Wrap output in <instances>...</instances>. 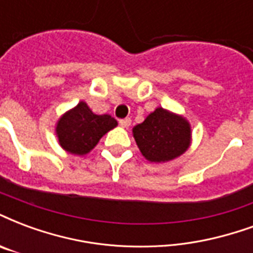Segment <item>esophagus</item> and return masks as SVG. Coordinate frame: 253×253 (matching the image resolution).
Returning a JSON list of instances; mask_svg holds the SVG:
<instances>
[{
  "instance_id": "1",
  "label": "esophagus",
  "mask_w": 253,
  "mask_h": 253,
  "mask_svg": "<svg viewBox=\"0 0 253 253\" xmlns=\"http://www.w3.org/2000/svg\"><path fill=\"white\" fill-rule=\"evenodd\" d=\"M119 125H121L122 127L127 128V127L131 125V119H130V118H125V119H121V121H119Z\"/></svg>"
}]
</instances>
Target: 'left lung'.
Wrapping results in <instances>:
<instances>
[{
	"label": "left lung",
	"instance_id": "obj_1",
	"mask_svg": "<svg viewBox=\"0 0 253 253\" xmlns=\"http://www.w3.org/2000/svg\"><path fill=\"white\" fill-rule=\"evenodd\" d=\"M139 150L151 162H168L184 154L190 145L186 119L164 108H157L132 128Z\"/></svg>",
	"mask_w": 253,
	"mask_h": 253
}]
</instances>
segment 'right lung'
Here are the masks:
<instances>
[{"label":"right lung","mask_w":253,"mask_h":253,"mask_svg":"<svg viewBox=\"0 0 253 253\" xmlns=\"http://www.w3.org/2000/svg\"><path fill=\"white\" fill-rule=\"evenodd\" d=\"M117 125L118 122L111 115H96L89 110L87 103L80 102L60 118L56 134L60 146L65 151L84 155L92 150L99 139Z\"/></svg>","instance_id":"1"}]
</instances>
